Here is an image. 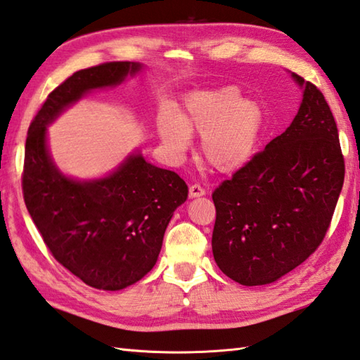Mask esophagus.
Listing matches in <instances>:
<instances>
[{
  "label": "esophagus",
  "mask_w": 360,
  "mask_h": 360,
  "mask_svg": "<svg viewBox=\"0 0 360 360\" xmlns=\"http://www.w3.org/2000/svg\"><path fill=\"white\" fill-rule=\"evenodd\" d=\"M206 195V190H204L200 184H193L188 188V196L190 198H198V196Z\"/></svg>",
  "instance_id": "esophagus-1"
}]
</instances>
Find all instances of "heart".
Here are the masks:
<instances>
[{
	"instance_id": "heart-1",
	"label": "heart",
	"mask_w": 360,
	"mask_h": 360,
	"mask_svg": "<svg viewBox=\"0 0 360 360\" xmlns=\"http://www.w3.org/2000/svg\"><path fill=\"white\" fill-rule=\"evenodd\" d=\"M262 124L264 110L256 101L243 100L237 87H221L190 95L181 117L162 112L158 131L176 156L188 148V134L202 137L204 160L218 172L231 173L255 156Z\"/></svg>"
}]
</instances>
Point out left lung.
<instances>
[{"instance_id":"8db88e82","label":"left lung","mask_w":360,"mask_h":360,"mask_svg":"<svg viewBox=\"0 0 360 360\" xmlns=\"http://www.w3.org/2000/svg\"><path fill=\"white\" fill-rule=\"evenodd\" d=\"M293 77L304 95L292 124L212 193L214 259L242 285L270 284L314 255L343 186L339 131L325 95Z\"/></svg>"}]
</instances>
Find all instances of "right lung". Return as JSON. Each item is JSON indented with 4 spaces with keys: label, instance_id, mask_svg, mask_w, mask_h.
Masks as SVG:
<instances>
[{
    "label": "right lung",
    "instance_id": "right-lung-1",
    "mask_svg": "<svg viewBox=\"0 0 360 360\" xmlns=\"http://www.w3.org/2000/svg\"><path fill=\"white\" fill-rule=\"evenodd\" d=\"M140 68L136 62H105L73 73L48 95L26 137L21 188L27 212L63 269L101 290L128 287L153 269L188 188L174 172L140 154L100 181L68 179L48 156L46 124L86 91L115 86Z\"/></svg>",
    "mask_w": 360,
    "mask_h": 360
}]
</instances>
